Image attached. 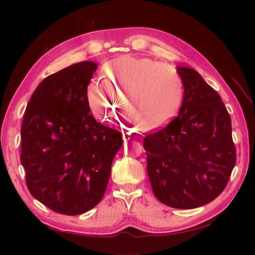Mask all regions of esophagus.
Here are the masks:
<instances>
[{"label":"esophagus","mask_w":255,"mask_h":255,"mask_svg":"<svg viewBox=\"0 0 255 255\" xmlns=\"http://www.w3.org/2000/svg\"><path fill=\"white\" fill-rule=\"evenodd\" d=\"M122 137H123V139H125V140H128V139H130V138H132V134L128 133V132H125L122 134Z\"/></svg>","instance_id":"esophagus-1"}]
</instances>
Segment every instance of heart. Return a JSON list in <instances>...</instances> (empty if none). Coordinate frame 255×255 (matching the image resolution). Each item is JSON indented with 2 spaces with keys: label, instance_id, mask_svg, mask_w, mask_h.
Instances as JSON below:
<instances>
[{
  "label": "heart",
  "instance_id": "b5f03b06",
  "mask_svg": "<svg viewBox=\"0 0 255 255\" xmlns=\"http://www.w3.org/2000/svg\"><path fill=\"white\" fill-rule=\"evenodd\" d=\"M102 83H91L87 101L91 112L102 121H110L120 102L126 119L135 126L157 128L179 109L183 83L171 66L148 57L123 55L101 69Z\"/></svg>",
  "mask_w": 255,
  "mask_h": 255
}]
</instances>
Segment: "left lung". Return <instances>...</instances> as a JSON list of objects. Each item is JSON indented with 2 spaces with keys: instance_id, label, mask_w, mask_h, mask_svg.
I'll return each mask as SVG.
<instances>
[{
  "instance_id": "8db88e82",
  "label": "left lung",
  "mask_w": 255,
  "mask_h": 255,
  "mask_svg": "<svg viewBox=\"0 0 255 255\" xmlns=\"http://www.w3.org/2000/svg\"><path fill=\"white\" fill-rule=\"evenodd\" d=\"M184 87L179 115L143 138L156 199L180 210L205 205L226 188L236 163L230 115L195 69L176 67Z\"/></svg>"
}]
</instances>
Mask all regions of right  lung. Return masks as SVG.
I'll list each match as a JSON object with an SVG mask.
<instances>
[{"label": "right lung", "mask_w": 255, "mask_h": 255, "mask_svg": "<svg viewBox=\"0 0 255 255\" xmlns=\"http://www.w3.org/2000/svg\"><path fill=\"white\" fill-rule=\"evenodd\" d=\"M98 65L81 61L36 88L21 127V164L32 196L50 210L81 215L101 201L121 133L90 115L87 87Z\"/></svg>", "instance_id": "add662e5"}]
</instances>
